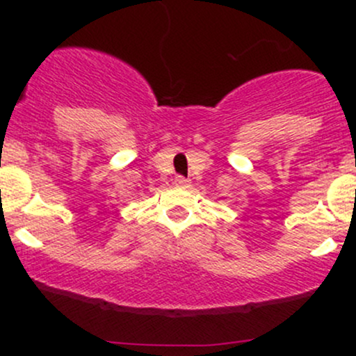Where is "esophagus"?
Returning a JSON list of instances; mask_svg holds the SVG:
<instances>
[{
    "mask_svg": "<svg viewBox=\"0 0 356 356\" xmlns=\"http://www.w3.org/2000/svg\"><path fill=\"white\" fill-rule=\"evenodd\" d=\"M174 184L177 187H189L191 186V181H189V179L182 177V175H177V177L174 179Z\"/></svg>",
    "mask_w": 356,
    "mask_h": 356,
    "instance_id": "esophagus-1",
    "label": "esophagus"
}]
</instances>
